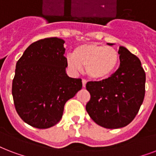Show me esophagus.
Returning a JSON list of instances; mask_svg holds the SVG:
<instances>
[{"label":"esophagus","instance_id":"34e87169","mask_svg":"<svg viewBox=\"0 0 156 156\" xmlns=\"http://www.w3.org/2000/svg\"><path fill=\"white\" fill-rule=\"evenodd\" d=\"M86 83H87L86 80H84V79L82 80V85H83V87H85V85H86Z\"/></svg>","mask_w":156,"mask_h":156}]
</instances>
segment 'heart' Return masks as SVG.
Listing matches in <instances>:
<instances>
[{
  "label": "heart",
  "mask_w": 156,
  "mask_h": 156,
  "mask_svg": "<svg viewBox=\"0 0 156 156\" xmlns=\"http://www.w3.org/2000/svg\"><path fill=\"white\" fill-rule=\"evenodd\" d=\"M67 62L72 72H78L81 68H85L89 78L103 80L116 71L119 55L113 47L92 43L77 46L73 51V56L67 57Z\"/></svg>",
  "instance_id": "obj_1"
}]
</instances>
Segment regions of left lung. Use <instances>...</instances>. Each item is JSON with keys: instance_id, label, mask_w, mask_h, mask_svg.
I'll use <instances>...</instances> for the list:
<instances>
[{"instance_id": "obj_1", "label": "left lung", "mask_w": 156, "mask_h": 156, "mask_svg": "<svg viewBox=\"0 0 156 156\" xmlns=\"http://www.w3.org/2000/svg\"><path fill=\"white\" fill-rule=\"evenodd\" d=\"M118 53L120 65L112 76L86 84L90 94L87 112L96 124L107 129H119L131 123L146 91V73L139 58L123 46Z\"/></svg>"}]
</instances>
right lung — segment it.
I'll return each mask as SVG.
<instances>
[{
  "instance_id": "1",
  "label": "right lung",
  "mask_w": 156,
  "mask_h": 156,
  "mask_svg": "<svg viewBox=\"0 0 156 156\" xmlns=\"http://www.w3.org/2000/svg\"><path fill=\"white\" fill-rule=\"evenodd\" d=\"M64 41L57 37L30 44L18 60L12 95L15 109L32 127L48 129L58 124L65 103L82 88L80 78L66 73Z\"/></svg>"
}]
</instances>
